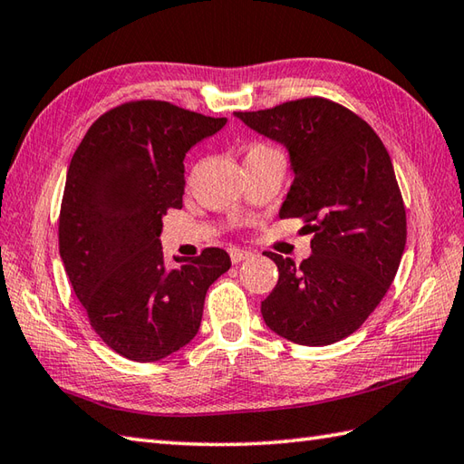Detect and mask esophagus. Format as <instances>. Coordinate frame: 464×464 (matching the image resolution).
Masks as SVG:
<instances>
[{
	"label": "esophagus",
	"instance_id": "esophagus-1",
	"mask_svg": "<svg viewBox=\"0 0 464 464\" xmlns=\"http://www.w3.org/2000/svg\"><path fill=\"white\" fill-rule=\"evenodd\" d=\"M229 257H231V263L239 265L241 261H247V259H251V251H245V249L231 247V249H229Z\"/></svg>",
	"mask_w": 464,
	"mask_h": 464
}]
</instances>
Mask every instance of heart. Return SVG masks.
I'll use <instances>...</instances> for the list:
<instances>
[{"label": "heart", "instance_id": "1", "mask_svg": "<svg viewBox=\"0 0 464 464\" xmlns=\"http://www.w3.org/2000/svg\"><path fill=\"white\" fill-rule=\"evenodd\" d=\"M263 151H269V147H265V145H253L247 155H257V153H263Z\"/></svg>", "mask_w": 464, "mask_h": 464}]
</instances>
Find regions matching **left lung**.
<instances>
[{
  "label": "left lung",
  "mask_w": 464,
  "mask_h": 464,
  "mask_svg": "<svg viewBox=\"0 0 464 464\" xmlns=\"http://www.w3.org/2000/svg\"><path fill=\"white\" fill-rule=\"evenodd\" d=\"M235 117L289 151L295 179L279 217H299L313 233L301 265L265 253L279 269L261 303L265 324L307 347L349 337L389 291L407 243L387 150L367 121L323 97Z\"/></svg>",
  "instance_id": "left-lung-1"
}]
</instances>
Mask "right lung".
Returning <instances> with one entry per match:
<instances>
[{
    "mask_svg": "<svg viewBox=\"0 0 464 464\" xmlns=\"http://www.w3.org/2000/svg\"><path fill=\"white\" fill-rule=\"evenodd\" d=\"M225 117L167 102H131L103 113L77 147L59 213V255L107 347L137 362L169 357L199 331L207 289L229 271L227 251L163 259L167 209H179L185 153Z\"/></svg>",
    "mask_w": 464,
    "mask_h": 464,
    "instance_id": "right-lung-1",
    "label": "right lung"
}]
</instances>
